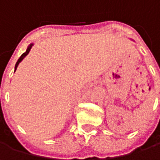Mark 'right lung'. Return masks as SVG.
<instances>
[{
	"mask_svg": "<svg viewBox=\"0 0 160 160\" xmlns=\"http://www.w3.org/2000/svg\"><path fill=\"white\" fill-rule=\"evenodd\" d=\"M32 45H33V44H30V45L28 46V48H27L26 51H25V53H23V54H22V56H21V57L19 58V59L18 60V62H17L16 65H15V71L17 70V68H18V64H19L20 62H21V61H22V60H23V59L25 58V56H27V55H28V53L30 52L31 48H32Z\"/></svg>",
	"mask_w": 160,
	"mask_h": 160,
	"instance_id": "1",
	"label": "right lung"
}]
</instances>
